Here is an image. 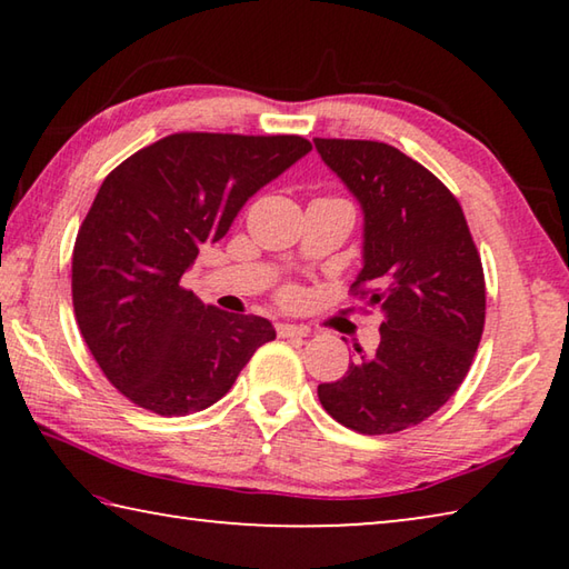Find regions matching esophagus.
<instances>
[{
    "mask_svg": "<svg viewBox=\"0 0 569 569\" xmlns=\"http://www.w3.org/2000/svg\"><path fill=\"white\" fill-rule=\"evenodd\" d=\"M276 331L281 339H303V336H308L306 326H296V323H278Z\"/></svg>",
    "mask_w": 569,
    "mask_h": 569,
    "instance_id": "esophagus-1",
    "label": "esophagus"
}]
</instances>
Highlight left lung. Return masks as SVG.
<instances>
[{"label": "left lung", "instance_id": "left-lung-1", "mask_svg": "<svg viewBox=\"0 0 569 569\" xmlns=\"http://www.w3.org/2000/svg\"><path fill=\"white\" fill-rule=\"evenodd\" d=\"M363 210V268L351 293L381 311V341L321 383L331 417L359 435H397L461 387L485 331L481 258L459 200L435 172L373 140H313Z\"/></svg>", "mask_w": 569, "mask_h": 569}]
</instances>
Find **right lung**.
Instances as JSON below:
<instances>
[{
	"mask_svg": "<svg viewBox=\"0 0 569 569\" xmlns=\"http://www.w3.org/2000/svg\"><path fill=\"white\" fill-rule=\"evenodd\" d=\"M308 150L301 134L176 132L104 178L74 240L72 306L122 397L160 417L203 411L276 339L268 319L206 306L180 278Z\"/></svg>",
	"mask_w": 569,
	"mask_h": 569,
	"instance_id": "1",
	"label": "right lung"
}]
</instances>
